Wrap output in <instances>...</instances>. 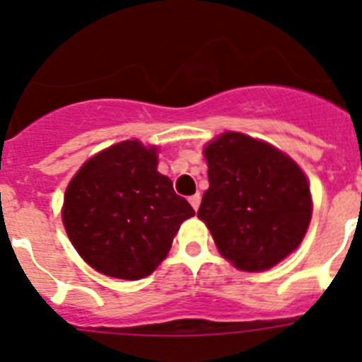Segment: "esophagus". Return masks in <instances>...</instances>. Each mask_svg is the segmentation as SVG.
<instances>
[{"label":"esophagus","instance_id":"obj_1","mask_svg":"<svg viewBox=\"0 0 362 362\" xmlns=\"http://www.w3.org/2000/svg\"><path fill=\"white\" fill-rule=\"evenodd\" d=\"M188 201H190V204H192V206H194V210L199 209V204H201V196H199V194H194V196H192Z\"/></svg>","mask_w":362,"mask_h":362}]
</instances>
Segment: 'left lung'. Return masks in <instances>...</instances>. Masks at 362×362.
<instances>
[{
  "instance_id": "obj_1",
  "label": "left lung",
  "mask_w": 362,
  "mask_h": 362,
  "mask_svg": "<svg viewBox=\"0 0 362 362\" xmlns=\"http://www.w3.org/2000/svg\"><path fill=\"white\" fill-rule=\"evenodd\" d=\"M210 188L197 210L223 257L246 272L272 268L296 250L312 217L299 166L272 145L226 132L204 148Z\"/></svg>"
}]
</instances>
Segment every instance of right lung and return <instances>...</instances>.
Here are the masks:
<instances>
[{"mask_svg":"<svg viewBox=\"0 0 362 362\" xmlns=\"http://www.w3.org/2000/svg\"><path fill=\"white\" fill-rule=\"evenodd\" d=\"M158 172L156 148L123 141L79 168L65 192L63 225L78 254L105 276L141 279L166 257L194 216Z\"/></svg>","mask_w":362,"mask_h":362,"instance_id":"right-lung-1","label":"right lung"}]
</instances>
